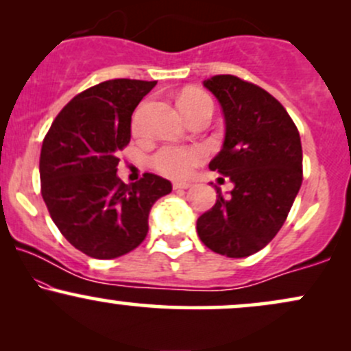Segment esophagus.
<instances>
[{
    "label": "esophagus",
    "instance_id": "34e87169",
    "mask_svg": "<svg viewBox=\"0 0 351 351\" xmlns=\"http://www.w3.org/2000/svg\"><path fill=\"white\" fill-rule=\"evenodd\" d=\"M189 186H191V183H186V181H175L173 183V188L175 189H188Z\"/></svg>",
    "mask_w": 351,
    "mask_h": 351
}]
</instances>
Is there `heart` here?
Segmentation results:
<instances>
[{
	"mask_svg": "<svg viewBox=\"0 0 351 351\" xmlns=\"http://www.w3.org/2000/svg\"><path fill=\"white\" fill-rule=\"evenodd\" d=\"M178 107L184 117L195 114L199 110L213 112V102L204 92L198 88H189L184 90L178 99ZM142 115L143 107L135 112L134 120H132V130L135 134L142 132ZM204 158V150L199 147H175V145H167L162 147L153 155L152 165L162 175L170 176V178H184L196 165H199Z\"/></svg>",
	"mask_w": 351,
	"mask_h": 351,
	"instance_id": "b5f03b06",
	"label": "heart"
}]
</instances>
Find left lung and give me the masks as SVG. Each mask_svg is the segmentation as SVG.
I'll return each mask as SVG.
<instances>
[{
    "label": "left lung",
    "mask_w": 351,
    "mask_h": 351,
    "mask_svg": "<svg viewBox=\"0 0 351 351\" xmlns=\"http://www.w3.org/2000/svg\"><path fill=\"white\" fill-rule=\"evenodd\" d=\"M203 86L223 108L226 134L209 170L234 188L198 217L206 247L226 257H247L265 247L287 219L302 184V143L291 115L264 88L236 75H215Z\"/></svg>",
    "instance_id": "8db88e82"
}]
</instances>
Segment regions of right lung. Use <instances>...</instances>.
Segmentation results:
<instances>
[{
	"label": "right lung",
	"instance_id": "right-lung-1",
	"mask_svg": "<svg viewBox=\"0 0 351 351\" xmlns=\"http://www.w3.org/2000/svg\"><path fill=\"white\" fill-rule=\"evenodd\" d=\"M156 80L112 79L80 92L44 136L41 195L56 226L94 259L134 251L148 232V215L171 183L145 173L136 183L117 176V153L130 142L135 107Z\"/></svg>",
	"mask_w": 351,
	"mask_h": 351
}]
</instances>
